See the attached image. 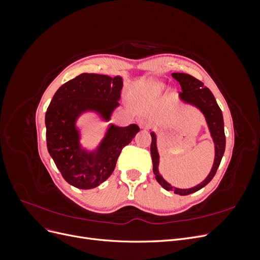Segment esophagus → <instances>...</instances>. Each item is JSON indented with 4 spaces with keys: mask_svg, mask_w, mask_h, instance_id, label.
<instances>
[{
    "mask_svg": "<svg viewBox=\"0 0 260 260\" xmlns=\"http://www.w3.org/2000/svg\"><path fill=\"white\" fill-rule=\"evenodd\" d=\"M138 124H139V127H140L141 129H145V128L147 127L148 121H147L146 119H144V118H141V119L138 120Z\"/></svg>",
    "mask_w": 260,
    "mask_h": 260,
    "instance_id": "esophagus-1",
    "label": "esophagus"
}]
</instances>
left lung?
Returning a JSON list of instances; mask_svg holds the SVG:
<instances>
[{"label":"left lung","instance_id":"8db88e82","mask_svg":"<svg viewBox=\"0 0 260 260\" xmlns=\"http://www.w3.org/2000/svg\"><path fill=\"white\" fill-rule=\"evenodd\" d=\"M171 76L179 82L181 85V92L179 94V101L181 103L191 105L204 115L206 120L207 128L209 131L210 138L212 139L215 147V157L214 162H212V167L209 171L208 176L204 179L201 183L198 185L188 187V188H180L172 186L169 182L162 178L159 172V152L158 146H157V136L155 131L149 129V133L152 137V143H151V155H152V161H153V172L154 176L165 190L167 191H174L176 194L180 195H188L192 194L196 191L201 190L202 187L207 185L211 179L216 175V171L219 167L220 161L222 159V156L225 149V136H224V123H223V116L220 107L218 106L216 99L211 91L204 85L203 82L196 79L193 76L182 73H174Z\"/></svg>","mask_w":260,"mask_h":260}]
</instances>
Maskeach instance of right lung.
I'll return each instance as SVG.
<instances>
[{"label":"right lung","instance_id":"obj_1","mask_svg":"<svg viewBox=\"0 0 260 260\" xmlns=\"http://www.w3.org/2000/svg\"><path fill=\"white\" fill-rule=\"evenodd\" d=\"M122 85L121 76L81 74L55 92L45 114L46 145L70 185L89 190L103 183L113 174L121 149L140 131L136 123L119 127L109 122L119 107ZM88 112L109 122L104 138L91 149L82 144L79 125L80 117Z\"/></svg>","mask_w":260,"mask_h":260}]
</instances>
